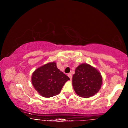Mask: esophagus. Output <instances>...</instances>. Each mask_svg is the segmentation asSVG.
I'll return each instance as SVG.
<instances>
[{
    "instance_id": "34e87169",
    "label": "esophagus",
    "mask_w": 128,
    "mask_h": 128,
    "mask_svg": "<svg viewBox=\"0 0 128 128\" xmlns=\"http://www.w3.org/2000/svg\"><path fill=\"white\" fill-rule=\"evenodd\" d=\"M68 77H69V78H70V80L72 79V75L71 74V73H68Z\"/></svg>"
}]
</instances>
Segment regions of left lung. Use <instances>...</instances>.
Segmentation results:
<instances>
[{"mask_svg":"<svg viewBox=\"0 0 128 128\" xmlns=\"http://www.w3.org/2000/svg\"><path fill=\"white\" fill-rule=\"evenodd\" d=\"M102 77L96 69L87 64L77 67L73 76L72 85L76 93L84 98H89L100 90Z\"/></svg>","mask_w":128,"mask_h":128,"instance_id":"obj_1","label":"left lung"}]
</instances>
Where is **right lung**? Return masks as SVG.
I'll use <instances>...</instances> for the list:
<instances>
[{
  "label": "right lung",
  "mask_w": 128,
  "mask_h": 128,
  "mask_svg": "<svg viewBox=\"0 0 128 128\" xmlns=\"http://www.w3.org/2000/svg\"><path fill=\"white\" fill-rule=\"evenodd\" d=\"M69 78L56 66L55 62L40 67L33 72L32 81L34 88L40 95L46 98L59 94Z\"/></svg>",
  "instance_id": "add662e5"
}]
</instances>
